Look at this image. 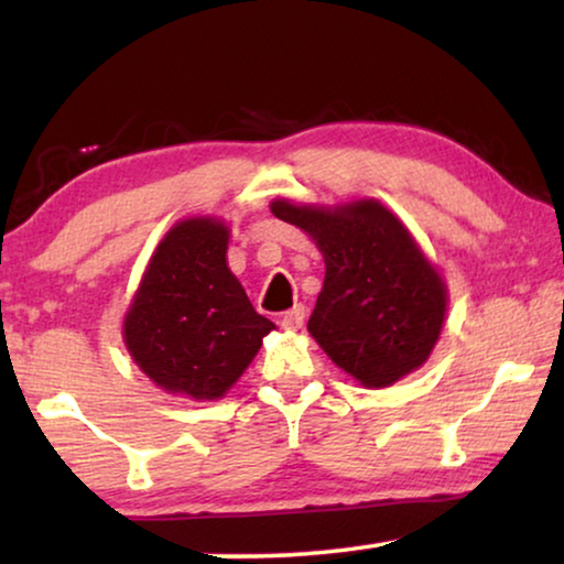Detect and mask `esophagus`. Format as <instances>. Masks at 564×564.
Wrapping results in <instances>:
<instances>
[{"label": "esophagus", "mask_w": 564, "mask_h": 564, "mask_svg": "<svg viewBox=\"0 0 564 564\" xmlns=\"http://www.w3.org/2000/svg\"><path fill=\"white\" fill-rule=\"evenodd\" d=\"M303 321H305V307L303 305H295L292 311L282 313V318H280L282 328H288V330H297L300 326H303Z\"/></svg>", "instance_id": "1"}]
</instances>
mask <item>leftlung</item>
<instances>
[{"label": "left lung", "instance_id": "obj_1", "mask_svg": "<svg viewBox=\"0 0 564 564\" xmlns=\"http://www.w3.org/2000/svg\"><path fill=\"white\" fill-rule=\"evenodd\" d=\"M276 218L305 230L326 261L307 330L336 367L388 388L429 359L442 334L446 288L408 228L377 199L338 207L274 199Z\"/></svg>", "mask_w": 564, "mask_h": 564}]
</instances>
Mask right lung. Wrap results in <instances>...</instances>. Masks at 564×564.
Instances as JSON below:
<instances>
[{
	"instance_id": "right-lung-1",
	"label": "right lung",
	"mask_w": 564,
	"mask_h": 564,
	"mask_svg": "<svg viewBox=\"0 0 564 564\" xmlns=\"http://www.w3.org/2000/svg\"><path fill=\"white\" fill-rule=\"evenodd\" d=\"M226 251V223L189 218L169 230L145 267L122 336L159 388L195 400L223 398L274 328L253 311Z\"/></svg>"
}]
</instances>
